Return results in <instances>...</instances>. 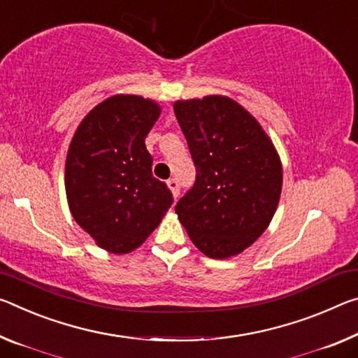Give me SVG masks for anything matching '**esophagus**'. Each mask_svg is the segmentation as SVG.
<instances>
[{
    "instance_id": "1",
    "label": "esophagus",
    "mask_w": 358,
    "mask_h": 358,
    "mask_svg": "<svg viewBox=\"0 0 358 358\" xmlns=\"http://www.w3.org/2000/svg\"><path fill=\"white\" fill-rule=\"evenodd\" d=\"M167 185H169L170 191H172V194L175 196V199H177L178 194H180V183H178V180L177 178H170L167 181Z\"/></svg>"
}]
</instances>
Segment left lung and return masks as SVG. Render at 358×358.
Here are the masks:
<instances>
[{
    "label": "left lung",
    "mask_w": 358,
    "mask_h": 358,
    "mask_svg": "<svg viewBox=\"0 0 358 358\" xmlns=\"http://www.w3.org/2000/svg\"><path fill=\"white\" fill-rule=\"evenodd\" d=\"M196 181L178 201L180 223L210 258L245 250L274 217L282 166L268 135L234 100L212 95L173 106Z\"/></svg>",
    "instance_id": "8db88e82"
}]
</instances>
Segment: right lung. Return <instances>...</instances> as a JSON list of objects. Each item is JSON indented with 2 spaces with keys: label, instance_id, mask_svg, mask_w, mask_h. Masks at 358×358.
<instances>
[{
  "label": "right lung",
  "instance_id": "1",
  "mask_svg": "<svg viewBox=\"0 0 358 358\" xmlns=\"http://www.w3.org/2000/svg\"><path fill=\"white\" fill-rule=\"evenodd\" d=\"M161 108L137 95L101 101L79 124L65 166L73 218L111 253L146 241L173 203L172 191L152 177L145 138Z\"/></svg>",
  "mask_w": 358,
  "mask_h": 358
}]
</instances>
